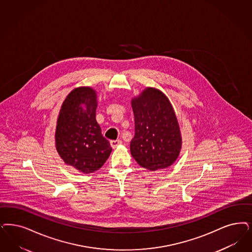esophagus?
<instances>
[{
    "label": "esophagus",
    "instance_id": "obj_1",
    "mask_svg": "<svg viewBox=\"0 0 252 252\" xmlns=\"http://www.w3.org/2000/svg\"><path fill=\"white\" fill-rule=\"evenodd\" d=\"M122 141L120 139H116V140H111L110 141V144H111V147L115 149L116 147H118L120 144H121Z\"/></svg>",
    "mask_w": 252,
    "mask_h": 252
}]
</instances>
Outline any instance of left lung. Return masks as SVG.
<instances>
[{"instance_id": "left-lung-1", "label": "left lung", "mask_w": 252, "mask_h": 252, "mask_svg": "<svg viewBox=\"0 0 252 252\" xmlns=\"http://www.w3.org/2000/svg\"><path fill=\"white\" fill-rule=\"evenodd\" d=\"M131 106L135 118L131 156L151 171L167 168L180 156L183 145L171 102L161 90L146 87L131 99Z\"/></svg>"}]
</instances>
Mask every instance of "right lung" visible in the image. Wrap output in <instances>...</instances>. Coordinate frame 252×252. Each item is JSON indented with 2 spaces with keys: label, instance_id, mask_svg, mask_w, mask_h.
<instances>
[{
  "label": "right lung",
  "instance_id": "obj_1",
  "mask_svg": "<svg viewBox=\"0 0 252 252\" xmlns=\"http://www.w3.org/2000/svg\"><path fill=\"white\" fill-rule=\"evenodd\" d=\"M97 95L90 87L74 88L61 105L57 120L55 144L66 165L79 172H95L112 153L110 142L95 120Z\"/></svg>",
  "mask_w": 252,
  "mask_h": 252
}]
</instances>
